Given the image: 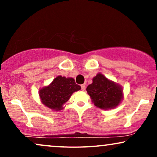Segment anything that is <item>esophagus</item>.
Masks as SVG:
<instances>
[{
    "label": "esophagus",
    "instance_id": "obj_1",
    "mask_svg": "<svg viewBox=\"0 0 157 157\" xmlns=\"http://www.w3.org/2000/svg\"><path fill=\"white\" fill-rule=\"evenodd\" d=\"M81 89H82V91H84V90L86 89V85H84V84L81 85Z\"/></svg>",
    "mask_w": 157,
    "mask_h": 157
}]
</instances>
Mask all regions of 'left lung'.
I'll use <instances>...</instances> for the list:
<instances>
[{"label":"left lung","mask_w":157,"mask_h":157,"mask_svg":"<svg viewBox=\"0 0 157 157\" xmlns=\"http://www.w3.org/2000/svg\"><path fill=\"white\" fill-rule=\"evenodd\" d=\"M86 91L94 105L102 109H113L122 99V88L102 74L94 77L93 82L88 86Z\"/></svg>","instance_id":"1"}]
</instances>
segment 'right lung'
I'll use <instances>...</instances> for the list:
<instances>
[{
  "label": "right lung",
  "mask_w": 157,
  "mask_h": 157,
  "mask_svg": "<svg viewBox=\"0 0 157 157\" xmlns=\"http://www.w3.org/2000/svg\"><path fill=\"white\" fill-rule=\"evenodd\" d=\"M80 89L73 78L58 76L49 86L43 88L39 94L43 104L49 109L58 111L63 109V105L69 100L73 92Z\"/></svg>",
  "instance_id": "right-lung-1"
}]
</instances>
